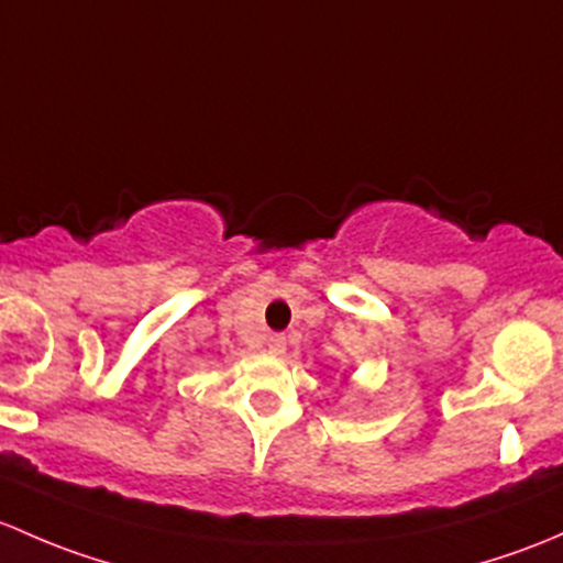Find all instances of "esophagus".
Returning a JSON list of instances; mask_svg holds the SVG:
<instances>
[{"instance_id": "esophagus-1", "label": "esophagus", "mask_w": 563, "mask_h": 563, "mask_svg": "<svg viewBox=\"0 0 563 563\" xmlns=\"http://www.w3.org/2000/svg\"><path fill=\"white\" fill-rule=\"evenodd\" d=\"M265 346H268L271 355H284V350H287V339H284L282 333H274V335H268Z\"/></svg>"}]
</instances>
